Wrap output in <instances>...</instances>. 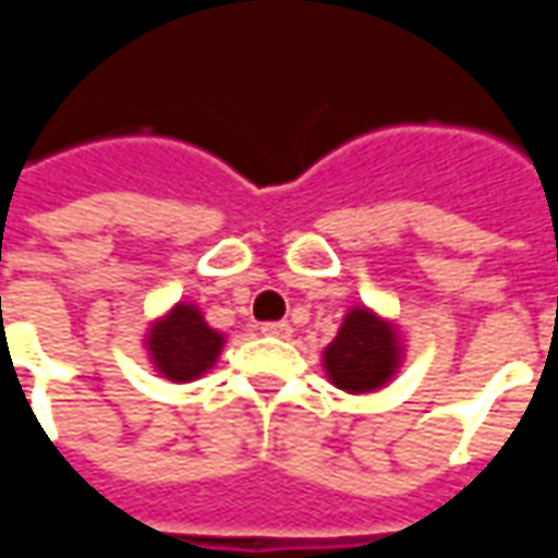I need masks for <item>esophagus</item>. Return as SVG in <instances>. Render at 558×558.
Segmentation results:
<instances>
[{"label": "esophagus", "mask_w": 558, "mask_h": 558, "mask_svg": "<svg viewBox=\"0 0 558 558\" xmlns=\"http://www.w3.org/2000/svg\"><path fill=\"white\" fill-rule=\"evenodd\" d=\"M263 335H268V338L287 340V338H292V326L290 323H266V326H263Z\"/></svg>", "instance_id": "34e87169"}]
</instances>
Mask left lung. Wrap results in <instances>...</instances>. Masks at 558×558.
I'll return each instance as SVG.
<instances>
[{"instance_id":"obj_1","label":"left lung","mask_w":558,"mask_h":558,"mask_svg":"<svg viewBox=\"0 0 558 558\" xmlns=\"http://www.w3.org/2000/svg\"><path fill=\"white\" fill-rule=\"evenodd\" d=\"M407 338L395 319L367 304H352L338 328V338L323 350L328 383L347 395H371L400 374Z\"/></svg>"}]
</instances>
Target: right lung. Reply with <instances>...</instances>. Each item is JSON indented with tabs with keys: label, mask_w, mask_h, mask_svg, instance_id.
<instances>
[{
	"label": "right lung",
	"mask_w": 558,
	"mask_h": 558,
	"mask_svg": "<svg viewBox=\"0 0 558 558\" xmlns=\"http://www.w3.org/2000/svg\"><path fill=\"white\" fill-rule=\"evenodd\" d=\"M227 335L206 323L194 302H175L167 314L155 316L143 335V350L155 374L170 383H194L220 359Z\"/></svg>",
	"instance_id": "obj_1"
}]
</instances>
